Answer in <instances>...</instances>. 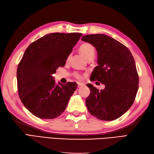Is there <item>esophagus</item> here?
Wrapping results in <instances>:
<instances>
[{
    "label": "esophagus",
    "mask_w": 154,
    "mask_h": 154,
    "mask_svg": "<svg viewBox=\"0 0 154 154\" xmlns=\"http://www.w3.org/2000/svg\"><path fill=\"white\" fill-rule=\"evenodd\" d=\"M77 84H78V87H79V88H81V87H83V86L84 85V84L81 83H78Z\"/></svg>",
    "instance_id": "34e87169"
}]
</instances>
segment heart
Returning a JSON list of instances; mask_svg holds the SVG:
<instances>
[{
    "label": "heart",
    "mask_w": 154,
    "mask_h": 154,
    "mask_svg": "<svg viewBox=\"0 0 154 154\" xmlns=\"http://www.w3.org/2000/svg\"><path fill=\"white\" fill-rule=\"evenodd\" d=\"M80 52H81L82 54H83L86 58L88 60L91 58H93L94 53H95V48L94 47V46L88 43V42H85V43L82 44L80 46ZM70 55L68 56L67 58V60H69L70 58ZM74 76L77 79L81 80L83 79V77H82L80 74H79L78 73H74Z\"/></svg>",
    "instance_id": "heart-1"
}]
</instances>
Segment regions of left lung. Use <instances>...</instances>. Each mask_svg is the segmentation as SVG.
Instances as JSON below:
<instances>
[{"mask_svg": "<svg viewBox=\"0 0 154 154\" xmlns=\"http://www.w3.org/2000/svg\"><path fill=\"white\" fill-rule=\"evenodd\" d=\"M81 40L93 45L98 52V65L91 80L105 85L100 91L87 85L91 94L86 106L98 119L115 120L131 108L137 93L139 78L133 56L125 46L104 34L87 35Z\"/></svg>", "mask_w": 154, "mask_h": 154, "instance_id": "8db88e82", "label": "left lung"}]
</instances>
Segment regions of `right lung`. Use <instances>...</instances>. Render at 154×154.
Here are the masks:
<instances>
[{"instance_id": "1", "label": "right lung", "mask_w": 154, "mask_h": 154, "mask_svg": "<svg viewBox=\"0 0 154 154\" xmlns=\"http://www.w3.org/2000/svg\"><path fill=\"white\" fill-rule=\"evenodd\" d=\"M82 33H54L28 46L17 69V91L24 106L38 118L54 119L66 108L76 83L56 85L52 75L65 66Z\"/></svg>"}]
</instances>
